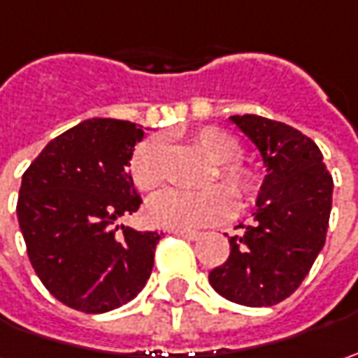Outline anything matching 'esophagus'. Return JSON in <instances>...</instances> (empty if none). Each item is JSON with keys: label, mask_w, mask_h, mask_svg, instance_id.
I'll return each mask as SVG.
<instances>
[{"label": "esophagus", "mask_w": 358, "mask_h": 358, "mask_svg": "<svg viewBox=\"0 0 358 358\" xmlns=\"http://www.w3.org/2000/svg\"><path fill=\"white\" fill-rule=\"evenodd\" d=\"M174 236H180V238H186V241H198L200 238V232H194V230H172Z\"/></svg>", "instance_id": "obj_1"}]
</instances>
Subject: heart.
Listing matches in <instances>:
<instances>
[{
	"mask_svg": "<svg viewBox=\"0 0 358 358\" xmlns=\"http://www.w3.org/2000/svg\"><path fill=\"white\" fill-rule=\"evenodd\" d=\"M192 144L218 164L212 182L220 180L225 188L212 186L200 192L170 190L156 196L146 206L152 224L170 230H198L224 220L232 208L230 196L241 204H248L260 194L262 180L250 166L241 162L242 144L232 134L220 128H202L192 136ZM130 178L142 192H154L162 186L166 180V148L160 138H148L134 150Z\"/></svg>",
	"mask_w": 358,
	"mask_h": 358,
	"instance_id": "b5f03b06",
	"label": "heart"
}]
</instances>
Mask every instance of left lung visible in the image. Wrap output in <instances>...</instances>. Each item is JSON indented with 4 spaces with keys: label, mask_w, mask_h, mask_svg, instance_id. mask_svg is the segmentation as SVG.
<instances>
[{
    "label": "left lung",
    "mask_w": 358,
    "mask_h": 358,
    "mask_svg": "<svg viewBox=\"0 0 358 358\" xmlns=\"http://www.w3.org/2000/svg\"><path fill=\"white\" fill-rule=\"evenodd\" d=\"M232 122L260 150L266 176L255 222L230 236V257L210 271L218 294L244 306H272L301 287L327 241L333 176L319 146L292 126L246 114Z\"/></svg>",
    "instance_id": "8db88e82"
}]
</instances>
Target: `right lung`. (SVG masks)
<instances>
[{
	"instance_id": "obj_1",
	"label": "right lung",
	"mask_w": 358,
	"mask_h": 358,
	"mask_svg": "<svg viewBox=\"0 0 358 358\" xmlns=\"http://www.w3.org/2000/svg\"><path fill=\"white\" fill-rule=\"evenodd\" d=\"M142 138L132 122L92 117L54 138L24 172L17 220L27 257L73 310H114L150 278L162 234L117 224L142 204L128 174Z\"/></svg>"
}]
</instances>
